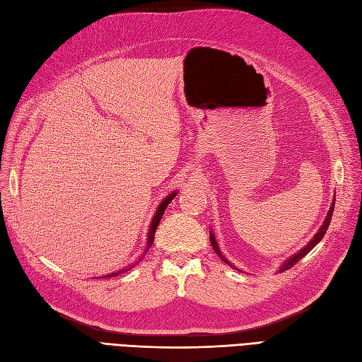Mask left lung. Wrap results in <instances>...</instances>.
<instances>
[{
    "label": "left lung",
    "instance_id": "1",
    "mask_svg": "<svg viewBox=\"0 0 362 362\" xmlns=\"http://www.w3.org/2000/svg\"><path fill=\"white\" fill-rule=\"evenodd\" d=\"M334 206H335V194H334V199H332V204H331V208H329V211H327V214H326V217H325V221H323V223H322V226L319 228V231H317L315 234H314V237L310 240L308 243H306V246H303L300 250H298L296 252L294 255H291L288 259H286L282 262V264L279 266V270H278V273L279 272H286V270H288V269H291L296 262H298L299 259H302L306 254H308L310 250H313L314 247H315V245L320 242V240L325 237V234H326V231H327V226H329V223H331V218H332V213H334ZM210 242H211V246H213V249H214V252L216 254L218 255V258H221L225 264H228L229 267H233V269H235V270H238L237 267H234V264L233 262H229L228 261V258L222 254V250L218 249V245H217V240H216V237H214V234H213V231H210Z\"/></svg>",
    "mask_w": 362,
    "mask_h": 362
}]
</instances>
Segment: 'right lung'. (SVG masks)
Returning a JSON list of instances; mask_svg holds the SVG:
<instances>
[{"label": "right lung", "instance_id": "1", "mask_svg": "<svg viewBox=\"0 0 362 362\" xmlns=\"http://www.w3.org/2000/svg\"><path fill=\"white\" fill-rule=\"evenodd\" d=\"M178 194V192H172V193H169L166 198H164L161 202H160V205L157 206V210H156V214H154V217H152V221H151V225H149V229H148V238H146V247H145V250H144V255H141L134 264H129V266H127L125 269H119L117 272H113V273H108V275H105V276H101V278H113V276H117V275H122V273H125V272H128V270H131L133 269L137 262H140L141 259H144V257L146 255V252L149 250V247L152 246V243H154V235H156V231H157V226H158V223H160V221H161V217H163V214H164V211H166V208H168V205L170 204V201L175 198V196Z\"/></svg>", "mask_w": 362, "mask_h": 362}]
</instances>
